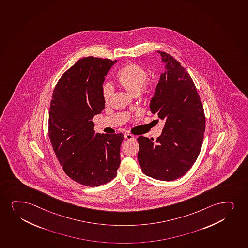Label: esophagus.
I'll return each instance as SVG.
<instances>
[{"label":"esophagus","instance_id":"esophagus-1","mask_svg":"<svg viewBox=\"0 0 248 248\" xmlns=\"http://www.w3.org/2000/svg\"><path fill=\"white\" fill-rule=\"evenodd\" d=\"M124 138L128 140H131L135 139L134 135H130V134H124Z\"/></svg>","mask_w":248,"mask_h":248}]
</instances>
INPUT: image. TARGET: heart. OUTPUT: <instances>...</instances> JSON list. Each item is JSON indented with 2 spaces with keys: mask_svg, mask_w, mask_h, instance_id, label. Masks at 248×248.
<instances>
[{
  "mask_svg": "<svg viewBox=\"0 0 248 248\" xmlns=\"http://www.w3.org/2000/svg\"><path fill=\"white\" fill-rule=\"evenodd\" d=\"M118 83L130 94L137 95L143 89L148 78V72L144 67L135 62H129L123 66L116 74ZM147 92L150 91L147 88ZM113 94V88L109 84H104L102 89V96L104 102H108Z\"/></svg>",
  "mask_w": 248,
  "mask_h": 248,
  "instance_id": "b5f03b06",
  "label": "heart"
}]
</instances>
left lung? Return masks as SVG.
I'll return each instance as SVG.
<instances>
[{
    "mask_svg": "<svg viewBox=\"0 0 248 248\" xmlns=\"http://www.w3.org/2000/svg\"><path fill=\"white\" fill-rule=\"evenodd\" d=\"M165 64L150 109L165 121L162 134L154 139L139 136L138 160L142 171L159 181L183 176L196 162L202 149L205 118L190 74L166 52L157 51Z\"/></svg>",
    "mask_w": 248,
    "mask_h": 248,
    "instance_id": "1",
    "label": "left lung"
}]
</instances>
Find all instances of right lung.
Here are the masks:
<instances>
[{"label":"right lung","mask_w":248,"mask_h":248,"mask_svg":"<svg viewBox=\"0 0 248 248\" xmlns=\"http://www.w3.org/2000/svg\"><path fill=\"white\" fill-rule=\"evenodd\" d=\"M117 60L81 58L58 80L50 104L48 134L65 173L86 186L116 176L124 135L96 134L92 119L104 108L105 76Z\"/></svg>","instance_id":"right-lung-1"}]
</instances>
